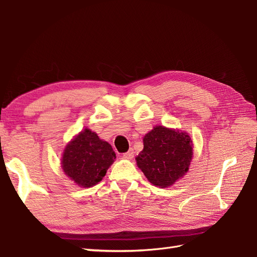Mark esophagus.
Wrapping results in <instances>:
<instances>
[{"mask_svg":"<svg viewBox=\"0 0 257 257\" xmlns=\"http://www.w3.org/2000/svg\"><path fill=\"white\" fill-rule=\"evenodd\" d=\"M123 158L124 159H127V160H131L134 158V150L133 149H130L127 152L123 153Z\"/></svg>","mask_w":257,"mask_h":257,"instance_id":"obj_1","label":"esophagus"}]
</instances>
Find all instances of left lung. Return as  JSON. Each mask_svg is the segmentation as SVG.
<instances>
[{
  "label": "left lung",
  "instance_id": "left-lung-1",
  "mask_svg": "<svg viewBox=\"0 0 257 257\" xmlns=\"http://www.w3.org/2000/svg\"><path fill=\"white\" fill-rule=\"evenodd\" d=\"M192 157L188 134L158 125L144 137V150L136 162L152 184L167 188L188 172Z\"/></svg>",
  "mask_w": 257,
  "mask_h": 257
}]
</instances>
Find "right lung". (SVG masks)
Returning <instances> with one entry per match:
<instances>
[{
	"instance_id": "add662e5",
	"label": "right lung",
	"mask_w": 257,
	"mask_h": 257,
	"mask_svg": "<svg viewBox=\"0 0 257 257\" xmlns=\"http://www.w3.org/2000/svg\"><path fill=\"white\" fill-rule=\"evenodd\" d=\"M114 159L111 146L99 139L94 132L85 128L66 146L62 167L76 184L90 188L105 177Z\"/></svg>"
}]
</instances>
